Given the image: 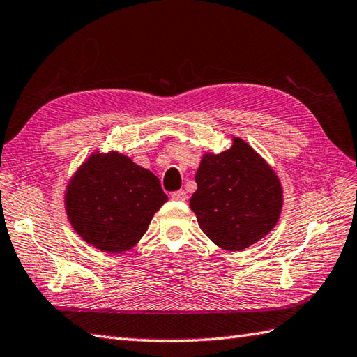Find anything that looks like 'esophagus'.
Returning <instances> with one entry per match:
<instances>
[{
	"label": "esophagus",
	"mask_w": 357,
	"mask_h": 357,
	"mask_svg": "<svg viewBox=\"0 0 357 357\" xmlns=\"http://www.w3.org/2000/svg\"><path fill=\"white\" fill-rule=\"evenodd\" d=\"M170 198L173 201H185L187 199V193L184 190H178V192H173L170 195Z\"/></svg>",
	"instance_id": "obj_1"
}]
</instances>
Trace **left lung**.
<instances>
[{"mask_svg": "<svg viewBox=\"0 0 357 357\" xmlns=\"http://www.w3.org/2000/svg\"><path fill=\"white\" fill-rule=\"evenodd\" d=\"M190 208L201 230L224 250L239 252L276 225L282 187L271 167L239 138L219 155H206L195 176Z\"/></svg>", "mask_w": 357, "mask_h": 357, "instance_id": "obj_1", "label": "left lung"}]
</instances>
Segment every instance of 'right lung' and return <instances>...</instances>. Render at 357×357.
<instances>
[{"instance_id":"add662e5","label":"right lung","mask_w":357,"mask_h":357,"mask_svg":"<svg viewBox=\"0 0 357 357\" xmlns=\"http://www.w3.org/2000/svg\"><path fill=\"white\" fill-rule=\"evenodd\" d=\"M164 202L167 195L155 174L119 153L90 156L66 192L72 227L105 253L132 248Z\"/></svg>"}]
</instances>
